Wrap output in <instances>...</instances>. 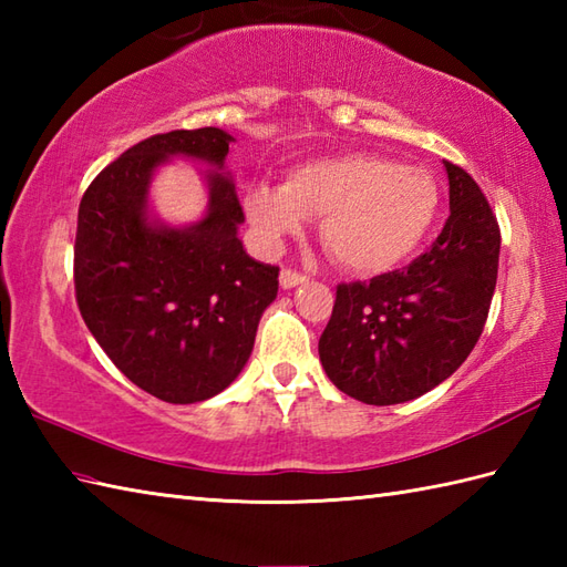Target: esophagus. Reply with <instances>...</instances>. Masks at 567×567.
<instances>
[{
  "mask_svg": "<svg viewBox=\"0 0 567 567\" xmlns=\"http://www.w3.org/2000/svg\"><path fill=\"white\" fill-rule=\"evenodd\" d=\"M305 280H307V275L297 272V270H292V268H282V272H280V285H282V290H292V287L302 285Z\"/></svg>",
  "mask_w": 567,
  "mask_h": 567,
  "instance_id": "1",
  "label": "esophagus"
}]
</instances>
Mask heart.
I'll return each mask as SVG.
<instances>
[{"mask_svg":"<svg viewBox=\"0 0 567 567\" xmlns=\"http://www.w3.org/2000/svg\"><path fill=\"white\" fill-rule=\"evenodd\" d=\"M439 204L429 171L348 153L297 165L282 187H252L246 214L272 246L302 234L307 216H323L321 240L336 262L353 272H384L424 244Z\"/></svg>","mask_w":567,"mask_h":567,"instance_id":"1","label":"heart"}]
</instances>
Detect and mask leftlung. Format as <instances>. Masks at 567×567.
<instances>
[{
  "instance_id": "8db88e82",
  "label": "left lung",
  "mask_w": 567,
  "mask_h": 567,
  "mask_svg": "<svg viewBox=\"0 0 567 567\" xmlns=\"http://www.w3.org/2000/svg\"><path fill=\"white\" fill-rule=\"evenodd\" d=\"M443 165L451 216L433 246L402 270L336 287L319 358L336 388L358 402L416 400L465 363L485 329L499 226L475 179Z\"/></svg>"
}]
</instances>
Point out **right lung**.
I'll list each match as a JSON object with an SVG mask.
<instances>
[{"label": "right lung", "instance_id": "add662e5", "mask_svg": "<svg viewBox=\"0 0 567 567\" xmlns=\"http://www.w3.org/2000/svg\"><path fill=\"white\" fill-rule=\"evenodd\" d=\"M221 128L158 134L128 148L82 195L75 236L80 315L112 363L171 404L219 394L248 363L280 268L238 240L244 209L231 177L212 171L204 219L173 228L148 216L155 167L173 155L221 171Z\"/></svg>", "mask_w": 567, "mask_h": 567}]
</instances>
